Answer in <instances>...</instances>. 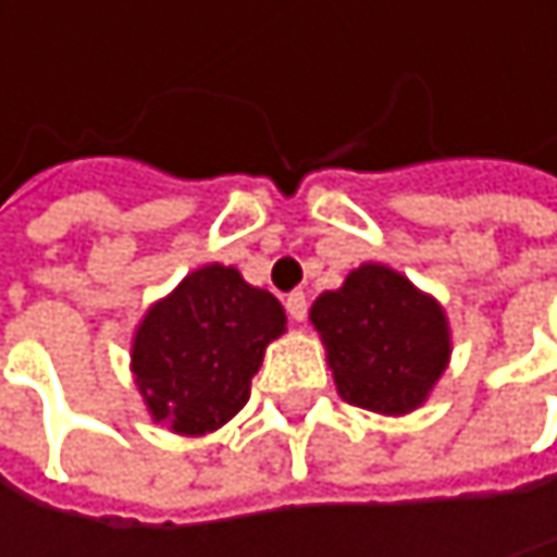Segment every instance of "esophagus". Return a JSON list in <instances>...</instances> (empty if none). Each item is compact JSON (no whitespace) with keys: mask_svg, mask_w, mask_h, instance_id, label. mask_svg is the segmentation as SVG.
Returning <instances> with one entry per match:
<instances>
[{"mask_svg":"<svg viewBox=\"0 0 557 557\" xmlns=\"http://www.w3.org/2000/svg\"><path fill=\"white\" fill-rule=\"evenodd\" d=\"M286 312H289V319H293V322H302V319H306V312H309L306 296H302V293H289V296H286Z\"/></svg>","mask_w":557,"mask_h":557,"instance_id":"esophagus-1","label":"esophagus"}]
</instances>
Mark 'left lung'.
<instances>
[{"mask_svg": "<svg viewBox=\"0 0 557 557\" xmlns=\"http://www.w3.org/2000/svg\"><path fill=\"white\" fill-rule=\"evenodd\" d=\"M309 322L329 348L342 399L403 416L442 377L451 342L442 306L381 264L351 271L312 302Z\"/></svg>", "mask_w": 557, "mask_h": 557, "instance_id": "8db88e82", "label": "left lung"}]
</instances>
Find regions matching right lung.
<instances>
[{
    "label": "right lung",
    "mask_w": 557,
    "mask_h": 557,
    "mask_svg": "<svg viewBox=\"0 0 557 557\" xmlns=\"http://www.w3.org/2000/svg\"><path fill=\"white\" fill-rule=\"evenodd\" d=\"M283 329V306L235 268L189 274L135 335L132 368L151 416L183 435L219 429L248 403L264 348Z\"/></svg>",
    "instance_id": "obj_1"
}]
</instances>
